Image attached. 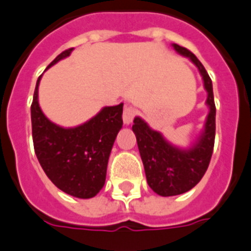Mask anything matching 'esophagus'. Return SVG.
<instances>
[{"label": "esophagus", "instance_id": "1", "mask_svg": "<svg viewBox=\"0 0 251 251\" xmlns=\"http://www.w3.org/2000/svg\"><path fill=\"white\" fill-rule=\"evenodd\" d=\"M135 113H136V111H135L134 107H131V106L125 107L123 113V120L125 125H130V124L132 123V120H134L135 117Z\"/></svg>", "mask_w": 251, "mask_h": 251}]
</instances>
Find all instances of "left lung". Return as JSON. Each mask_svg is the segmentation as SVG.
I'll return each mask as SVG.
<instances>
[{
	"label": "left lung",
	"instance_id": "obj_1",
	"mask_svg": "<svg viewBox=\"0 0 251 251\" xmlns=\"http://www.w3.org/2000/svg\"><path fill=\"white\" fill-rule=\"evenodd\" d=\"M172 47L197 67L207 92L208 113L201 134L187 148L177 147L168 141L162 132L152 130L141 117L134 119L132 131L138 141L148 184L156 195L163 197L186 193L202 179L212 156L216 130V107L210 75L197 56L188 49L178 44H172Z\"/></svg>",
	"mask_w": 251,
	"mask_h": 251
}]
</instances>
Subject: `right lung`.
<instances>
[{"mask_svg":"<svg viewBox=\"0 0 251 251\" xmlns=\"http://www.w3.org/2000/svg\"><path fill=\"white\" fill-rule=\"evenodd\" d=\"M72 51L73 48L60 53L47 69L71 55ZM41 75L36 82L31 104L35 154L48 178L60 191L82 200L95 197L104 186L108 158L123 127L124 103L104 106L86 123L63 127L50 121L41 111Z\"/></svg>","mask_w":251,"mask_h":251,"instance_id":"add662e5","label":"right lung"}]
</instances>
